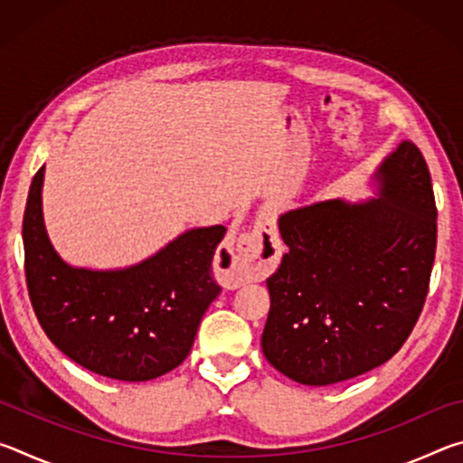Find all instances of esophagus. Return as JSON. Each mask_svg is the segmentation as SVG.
Instances as JSON below:
<instances>
[{"mask_svg": "<svg viewBox=\"0 0 463 463\" xmlns=\"http://www.w3.org/2000/svg\"><path fill=\"white\" fill-rule=\"evenodd\" d=\"M279 260L276 224L260 218L255 229L242 232L232 245L221 247L214 260V273L224 288H239L247 281L263 279Z\"/></svg>", "mask_w": 463, "mask_h": 463, "instance_id": "obj_1", "label": "esophagus"}]
</instances>
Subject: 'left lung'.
Here are the masks:
<instances>
[{
	"instance_id": "8db88e82",
	"label": "left lung",
	"mask_w": 463,
	"mask_h": 463,
	"mask_svg": "<svg viewBox=\"0 0 463 463\" xmlns=\"http://www.w3.org/2000/svg\"><path fill=\"white\" fill-rule=\"evenodd\" d=\"M364 202H315L279 216L288 245L268 278L261 349L289 380L328 386L373 370L402 347L429 292L437 208L425 156L402 140Z\"/></svg>"
}]
</instances>
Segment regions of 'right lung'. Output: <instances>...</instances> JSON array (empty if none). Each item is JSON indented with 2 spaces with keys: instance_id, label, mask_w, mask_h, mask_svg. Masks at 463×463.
<instances>
[{
  "instance_id": "1",
  "label": "right lung",
  "mask_w": 463,
  "mask_h": 463,
  "mask_svg": "<svg viewBox=\"0 0 463 463\" xmlns=\"http://www.w3.org/2000/svg\"><path fill=\"white\" fill-rule=\"evenodd\" d=\"M43 182L44 165L30 185L22 239L30 302L46 336L75 364L112 380L146 382L175 370L221 294L213 260L224 226L185 231L130 268H73L46 232Z\"/></svg>"
}]
</instances>
